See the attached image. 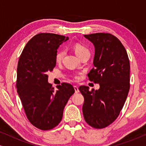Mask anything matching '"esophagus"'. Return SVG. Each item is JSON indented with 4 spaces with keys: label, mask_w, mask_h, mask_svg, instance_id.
Segmentation results:
<instances>
[{
    "label": "esophagus",
    "mask_w": 146,
    "mask_h": 146,
    "mask_svg": "<svg viewBox=\"0 0 146 146\" xmlns=\"http://www.w3.org/2000/svg\"><path fill=\"white\" fill-rule=\"evenodd\" d=\"M74 90H75L76 93H78L79 92L78 87L76 86H74Z\"/></svg>",
    "instance_id": "esophagus-1"
}]
</instances>
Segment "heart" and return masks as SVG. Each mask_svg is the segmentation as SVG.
Wrapping results in <instances>:
<instances>
[{
  "label": "heart",
  "instance_id": "obj_1",
  "mask_svg": "<svg viewBox=\"0 0 146 146\" xmlns=\"http://www.w3.org/2000/svg\"><path fill=\"white\" fill-rule=\"evenodd\" d=\"M74 50L75 53L76 54V55L78 57L82 54H83L84 53L89 52V50L85 46H84L83 44H80V43H76L74 45ZM65 54H66L65 50L64 49L59 50L56 52V56H55L56 61L57 62H62V60H63ZM74 78L75 79H78L79 77L78 76L75 75L74 76Z\"/></svg>",
  "mask_w": 146,
  "mask_h": 146
}]
</instances>
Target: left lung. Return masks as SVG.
I'll use <instances>...</instances> for the list:
<instances>
[{"mask_svg": "<svg viewBox=\"0 0 146 146\" xmlns=\"http://www.w3.org/2000/svg\"><path fill=\"white\" fill-rule=\"evenodd\" d=\"M94 44V67L88 74L90 81L99 84L100 89L89 90L81 86L84 98V117L96 129L108 126L114 121L124 105L129 86V60L119 40L110 33L84 35Z\"/></svg>", "mask_w": 146, "mask_h": 146, "instance_id": "obj_1", "label": "left lung"}]
</instances>
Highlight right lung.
I'll return each mask as SVG.
<instances>
[{
	"mask_svg": "<svg viewBox=\"0 0 146 146\" xmlns=\"http://www.w3.org/2000/svg\"><path fill=\"white\" fill-rule=\"evenodd\" d=\"M68 40L62 35L39 33L24 48L17 66L16 87L30 122L42 130L57 126L68 99L75 92L70 84L63 82L54 90L48 82L53 70L59 45Z\"/></svg>",
	"mask_w": 146,
	"mask_h": 146,
	"instance_id": "obj_1",
	"label": "right lung"
}]
</instances>
